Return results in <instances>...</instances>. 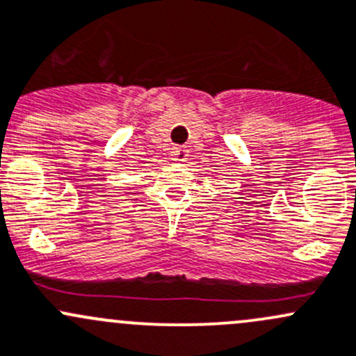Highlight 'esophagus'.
Instances as JSON below:
<instances>
[{"label":"esophagus","mask_w":356,"mask_h":356,"mask_svg":"<svg viewBox=\"0 0 356 356\" xmlns=\"http://www.w3.org/2000/svg\"><path fill=\"white\" fill-rule=\"evenodd\" d=\"M174 156L177 162H184L186 156H188V149H186V147H175L174 148Z\"/></svg>","instance_id":"esophagus-1"}]
</instances>
